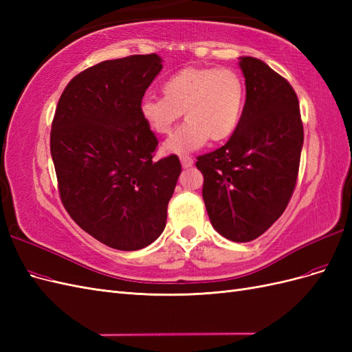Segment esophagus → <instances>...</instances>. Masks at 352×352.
I'll return each instance as SVG.
<instances>
[{"label":"esophagus","mask_w":352,"mask_h":352,"mask_svg":"<svg viewBox=\"0 0 352 352\" xmlns=\"http://www.w3.org/2000/svg\"><path fill=\"white\" fill-rule=\"evenodd\" d=\"M180 163H182V167L184 168H189V167H192L194 166V160L190 158V157H182L180 158Z\"/></svg>","instance_id":"esophagus-1"}]
</instances>
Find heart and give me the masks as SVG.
Returning a JSON list of instances; mask_svg holds the SVG:
<instances>
[{
    "label": "heart",
    "instance_id": "heart-1",
    "mask_svg": "<svg viewBox=\"0 0 352 352\" xmlns=\"http://www.w3.org/2000/svg\"><path fill=\"white\" fill-rule=\"evenodd\" d=\"M164 95L144 94L140 113L150 129L168 135L185 113L188 122L163 144L167 154L184 155L207 141H225L241 122L245 88L239 74L228 67H186L167 78Z\"/></svg>",
    "mask_w": 352,
    "mask_h": 352
}]
</instances>
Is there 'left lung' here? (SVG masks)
I'll return each mask as SVG.
<instances>
[{
  "instance_id": "left-lung-1",
  "label": "left lung",
  "mask_w": 352,
  "mask_h": 352,
  "mask_svg": "<svg viewBox=\"0 0 352 352\" xmlns=\"http://www.w3.org/2000/svg\"><path fill=\"white\" fill-rule=\"evenodd\" d=\"M239 67L247 88L241 122L225 145L197 158V167L212 228L229 241L250 242L291 199L304 129L289 82L258 58L239 57Z\"/></svg>"
}]
</instances>
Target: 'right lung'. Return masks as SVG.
I'll return each instance as SVG.
<instances>
[{
    "label": "right lung",
    "instance_id": "add662e5",
    "mask_svg": "<svg viewBox=\"0 0 352 352\" xmlns=\"http://www.w3.org/2000/svg\"><path fill=\"white\" fill-rule=\"evenodd\" d=\"M163 69L157 54L102 61L63 91L51 126V157L70 217L97 241L142 250L166 228L182 166L154 162L157 138L140 102Z\"/></svg>",
    "mask_w": 352,
    "mask_h": 352
}]
</instances>
